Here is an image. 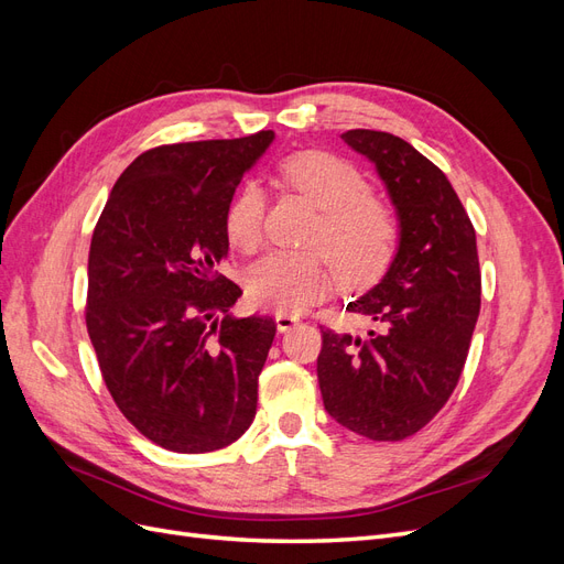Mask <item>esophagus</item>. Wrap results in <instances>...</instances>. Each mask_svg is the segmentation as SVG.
I'll return each mask as SVG.
<instances>
[{"instance_id": "1", "label": "esophagus", "mask_w": 564, "mask_h": 564, "mask_svg": "<svg viewBox=\"0 0 564 564\" xmlns=\"http://www.w3.org/2000/svg\"><path fill=\"white\" fill-rule=\"evenodd\" d=\"M275 324H278V332L284 334V332H289L292 327H296L299 317L296 315H289V313H278L275 315Z\"/></svg>"}]
</instances>
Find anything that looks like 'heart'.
I'll return each instance as SVG.
<instances>
[{"mask_svg": "<svg viewBox=\"0 0 564 564\" xmlns=\"http://www.w3.org/2000/svg\"><path fill=\"white\" fill-rule=\"evenodd\" d=\"M280 178L319 209L308 245L330 256L340 280L352 286L377 282L398 253L400 224L386 202L369 195L371 187L360 169L332 152L305 150L282 160ZM263 214V193L253 183H245L224 214L228 245L240 251L259 247ZM326 257L319 251L263 256L245 275L249 303L261 311H305L336 280Z\"/></svg>", "mask_w": 564, "mask_h": 564, "instance_id": "obj_1", "label": "heart"}]
</instances>
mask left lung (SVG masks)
I'll use <instances>...</instances> for the list:
<instances>
[{
	"label": "left lung",
	"mask_w": 564,
	"mask_h": 564,
	"mask_svg": "<svg viewBox=\"0 0 564 564\" xmlns=\"http://www.w3.org/2000/svg\"><path fill=\"white\" fill-rule=\"evenodd\" d=\"M340 139L377 166L400 247L381 282L346 305L377 329L360 338L319 327L317 381L336 423L398 442L445 406L464 371L482 292L475 228L447 176L400 135L350 129Z\"/></svg>",
	"instance_id": "8db88e82"
}]
</instances>
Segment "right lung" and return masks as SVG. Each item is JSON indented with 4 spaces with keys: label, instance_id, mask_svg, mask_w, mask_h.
<instances>
[{
    "label": "right lung",
    "instance_id": "obj_1",
    "mask_svg": "<svg viewBox=\"0 0 564 564\" xmlns=\"http://www.w3.org/2000/svg\"><path fill=\"white\" fill-rule=\"evenodd\" d=\"M275 139L145 150L100 214L89 249L87 329L100 373L135 431L178 454L224 449L256 416L272 317H235L218 268L235 187Z\"/></svg>",
    "mask_w": 564,
    "mask_h": 564
}]
</instances>
